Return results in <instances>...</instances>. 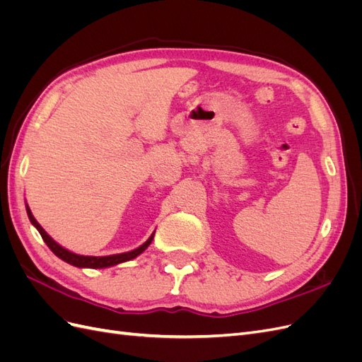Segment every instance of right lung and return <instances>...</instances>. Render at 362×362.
<instances>
[{"mask_svg":"<svg viewBox=\"0 0 362 362\" xmlns=\"http://www.w3.org/2000/svg\"><path fill=\"white\" fill-rule=\"evenodd\" d=\"M27 214H28V218L30 222L35 225L37 228V231L40 233L43 242H45L48 245V247L56 254L59 258H62L63 261L69 262V264L75 266V267H90V269H103V267H110V266H115V264H119V262H125V261H129L136 258L137 255H140L141 252H144L152 242V238H154V234H152L146 242L141 245L140 247L131 250V252H125V254H117V255H110V257H84V255H76V254H72V252H69L68 249L62 247L60 245H57L54 240L45 233V229H43L35 217H33L30 208L27 206Z\"/></svg>","mask_w":362,"mask_h":362,"instance_id":"1","label":"right lung"}]
</instances>
